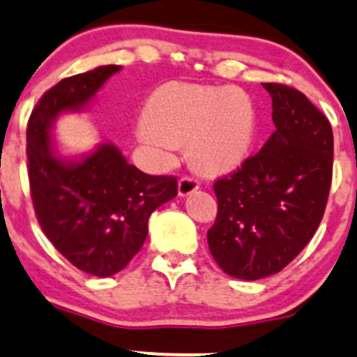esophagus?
I'll use <instances>...</instances> for the list:
<instances>
[{
    "mask_svg": "<svg viewBox=\"0 0 357 357\" xmlns=\"http://www.w3.org/2000/svg\"><path fill=\"white\" fill-rule=\"evenodd\" d=\"M199 189V180L194 177H182L178 180V194L180 196H189L194 190Z\"/></svg>",
    "mask_w": 357,
    "mask_h": 357,
    "instance_id": "esophagus-1",
    "label": "esophagus"
}]
</instances>
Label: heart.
Instances as JSON below:
<instances>
[{"mask_svg": "<svg viewBox=\"0 0 357 357\" xmlns=\"http://www.w3.org/2000/svg\"><path fill=\"white\" fill-rule=\"evenodd\" d=\"M255 128V105L241 88L172 83L153 95L139 137L165 154L189 144L194 165L217 175L241 167Z\"/></svg>", "mask_w": 357, "mask_h": 357, "instance_id": "obj_1", "label": "heart"}]
</instances>
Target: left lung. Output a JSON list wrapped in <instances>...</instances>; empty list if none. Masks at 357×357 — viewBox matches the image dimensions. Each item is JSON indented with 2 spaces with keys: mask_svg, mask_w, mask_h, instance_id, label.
Listing matches in <instances>:
<instances>
[{
  "mask_svg": "<svg viewBox=\"0 0 357 357\" xmlns=\"http://www.w3.org/2000/svg\"><path fill=\"white\" fill-rule=\"evenodd\" d=\"M276 125L260 153L215 180L218 211L208 246L225 274L255 281L280 273L321 224L333 175L326 116L295 88L262 83Z\"/></svg>",
  "mask_w": 357,
  "mask_h": 357,
  "instance_id": "8db88e82",
  "label": "left lung"
}]
</instances>
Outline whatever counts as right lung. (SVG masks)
Listing matches in <instances>:
<instances>
[{
    "label": "right lung",
    "mask_w": 357,
    "mask_h": 357,
    "mask_svg": "<svg viewBox=\"0 0 357 357\" xmlns=\"http://www.w3.org/2000/svg\"><path fill=\"white\" fill-rule=\"evenodd\" d=\"M119 69L100 66L59 81L27 123V175L38 222L74 267L98 278L128 266L146 241L151 213L177 196V178L144 174L111 144H100L79 161L55 154V118L81 111Z\"/></svg>",
    "instance_id": "add662e5"
}]
</instances>
